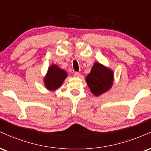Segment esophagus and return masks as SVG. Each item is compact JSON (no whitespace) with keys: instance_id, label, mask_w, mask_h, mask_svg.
Returning a JSON list of instances; mask_svg holds the SVG:
<instances>
[{"instance_id":"esophagus-1","label":"esophagus","mask_w":151,"mask_h":151,"mask_svg":"<svg viewBox=\"0 0 151 151\" xmlns=\"http://www.w3.org/2000/svg\"><path fill=\"white\" fill-rule=\"evenodd\" d=\"M74 77H79L81 76V74L78 72H74Z\"/></svg>"}]
</instances>
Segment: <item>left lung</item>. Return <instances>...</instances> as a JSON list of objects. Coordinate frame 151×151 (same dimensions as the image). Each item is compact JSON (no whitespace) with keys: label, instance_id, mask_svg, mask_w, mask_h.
Segmentation results:
<instances>
[{"label":"left lung","instance_id":"1","mask_svg":"<svg viewBox=\"0 0 151 151\" xmlns=\"http://www.w3.org/2000/svg\"><path fill=\"white\" fill-rule=\"evenodd\" d=\"M85 79L91 92L94 96H99L112 87L114 74L111 69L96 62Z\"/></svg>","mask_w":151,"mask_h":151}]
</instances>
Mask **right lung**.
<instances>
[{
    "label": "right lung",
    "instance_id": "obj_1",
    "mask_svg": "<svg viewBox=\"0 0 151 151\" xmlns=\"http://www.w3.org/2000/svg\"><path fill=\"white\" fill-rule=\"evenodd\" d=\"M68 74L65 70L60 68L55 64L49 67L47 72L43 78V82L46 89L50 91H54L60 88Z\"/></svg>",
    "mask_w": 151,
    "mask_h": 151
}]
</instances>
